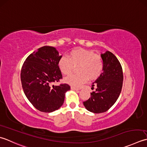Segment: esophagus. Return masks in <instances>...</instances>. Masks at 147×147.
Returning a JSON list of instances; mask_svg holds the SVG:
<instances>
[{
  "label": "esophagus",
  "instance_id": "esophagus-1",
  "mask_svg": "<svg viewBox=\"0 0 147 147\" xmlns=\"http://www.w3.org/2000/svg\"><path fill=\"white\" fill-rule=\"evenodd\" d=\"M71 89H73V90H76V91L79 90V88H76V87H74V86H71Z\"/></svg>",
  "mask_w": 147,
  "mask_h": 147
}]
</instances>
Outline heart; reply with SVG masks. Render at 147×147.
<instances>
[{"label":"heart","instance_id":"obj_1","mask_svg":"<svg viewBox=\"0 0 147 147\" xmlns=\"http://www.w3.org/2000/svg\"><path fill=\"white\" fill-rule=\"evenodd\" d=\"M58 67L62 74H70L77 66L79 72L71 74L66 77V82L75 86H80L84 83L88 77L94 80L100 76L104 68V63L101 56L92 50L82 48L75 49L68 54V56H62L58 60Z\"/></svg>","mask_w":147,"mask_h":147}]
</instances>
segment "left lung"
Masks as SVG:
<instances>
[{"mask_svg":"<svg viewBox=\"0 0 147 147\" xmlns=\"http://www.w3.org/2000/svg\"><path fill=\"white\" fill-rule=\"evenodd\" d=\"M104 63L103 71L92 84L96 90L91 98L83 104L89 112L100 113L107 112L114 104L121 92L123 83V71L118 59L110 51L101 54Z\"/></svg>","mask_w":147,"mask_h":147,"instance_id":"1","label":"left lung"}]
</instances>
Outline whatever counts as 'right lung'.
Returning <instances> with one entry per match:
<instances>
[{"label":"right lung","instance_id":"obj_1","mask_svg":"<svg viewBox=\"0 0 147 147\" xmlns=\"http://www.w3.org/2000/svg\"><path fill=\"white\" fill-rule=\"evenodd\" d=\"M61 56L55 47L44 46L30 54L23 63L21 81L24 93L40 112L49 113L59 109L65 92L70 89L67 84L51 86L63 78L58 65Z\"/></svg>","mask_w":147,"mask_h":147}]
</instances>
